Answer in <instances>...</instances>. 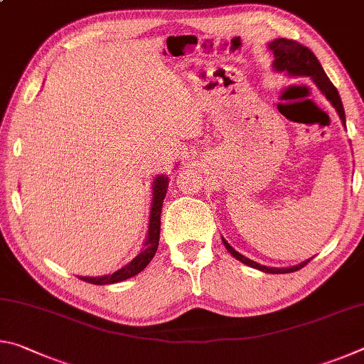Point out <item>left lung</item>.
<instances>
[{"mask_svg":"<svg viewBox=\"0 0 364 364\" xmlns=\"http://www.w3.org/2000/svg\"><path fill=\"white\" fill-rule=\"evenodd\" d=\"M268 46L271 51H273V56H274V63H273L274 69L278 72H287L289 75H295V77L297 75L311 77L313 82L318 85V88L321 90L326 95V97H328V100L332 102V106L336 107L338 115H341L342 122L345 123V110L342 106L341 96H338V91L336 90V86L332 85L328 75H326V72L323 70L321 64H319V60L316 59L315 54H313L311 49L304 46L301 43H297L294 40H287V38L274 40L273 43H269ZM223 244L228 249V252H230L234 258H237L239 262L249 264V267H252V268L264 271V273H273V274L294 273V271L304 268L305 264L310 262V260H306V262L295 264V267H291V268H268V267H263V264L257 263L254 260H250V258L239 254V252L234 250L231 245L225 241V239H223Z\"/></svg>","mask_w":364,"mask_h":364,"instance_id":"left-lung-1","label":"left lung"}]
</instances>
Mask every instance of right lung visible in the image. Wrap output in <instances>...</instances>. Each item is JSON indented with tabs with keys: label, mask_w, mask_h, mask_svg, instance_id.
Returning <instances> with one entry per match:
<instances>
[{
	"label": "right lung",
	"mask_w": 364,
	"mask_h": 364,
	"mask_svg": "<svg viewBox=\"0 0 364 364\" xmlns=\"http://www.w3.org/2000/svg\"><path fill=\"white\" fill-rule=\"evenodd\" d=\"M168 189V176L160 175L154 181V199H152V207H151V220H149V231H147V239L144 242V249L139 252V254L133 258V260L125 264V267L115 271L112 274L101 276V278H82L85 282H90V284H114V282L125 281L132 276H136L141 273L149 262L154 258L159 247V236H160V213H162V204L165 199V194H167Z\"/></svg>",
	"instance_id": "obj_1"
}]
</instances>
